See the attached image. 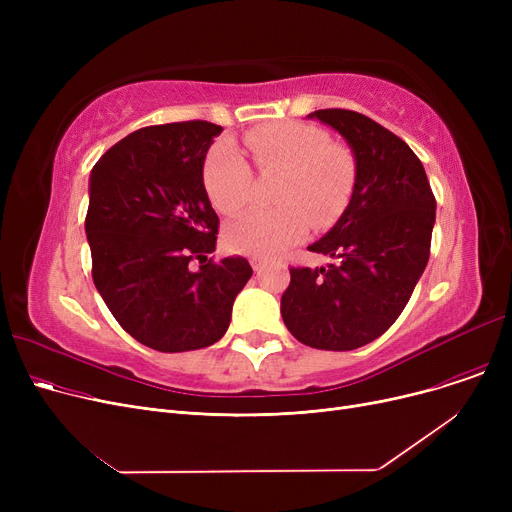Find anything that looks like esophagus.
Here are the masks:
<instances>
[{"label": "esophagus", "instance_id": "obj_1", "mask_svg": "<svg viewBox=\"0 0 512 512\" xmlns=\"http://www.w3.org/2000/svg\"><path fill=\"white\" fill-rule=\"evenodd\" d=\"M251 265H253V270H255V272H261V270H263V265H265V261H263V259H259V257H253V259H251Z\"/></svg>", "mask_w": 512, "mask_h": 512}]
</instances>
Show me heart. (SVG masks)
<instances>
[{
  "instance_id": "1",
  "label": "heart",
  "mask_w": 512,
  "mask_h": 512,
  "mask_svg": "<svg viewBox=\"0 0 512 512\" xmlns=\"http://www.w3.org/2000/svg\"><path fill=\"white\" fill-rule=\"evenodd\" d=\"M245 143L261 174L280 172L276 209H257L228 224V249L276 257L307 234L309 226H332L353 193L351 155L328 143L324 130L305 122H274L251 128ZM253 170L232 143L211 149L203 166V184L211 205L224 215L245 209L253 193Z\"/></svg>"
}]
</instances>
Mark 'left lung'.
<instances>
[{
  "label": "left lung",
  "mask_w": 512,
  "mask_h": 512,
  "mask_svg": "<svg viewBox=\"0 0 512 512\" xmlns=\"http://www.w3.org/2000/svg\"><path fill=\"white\" fill-rule=\"evenodd\" d=\"M357 161L353 197L336 226L309 247L336 257L328 267H290L282 319L319 351H355L380 338L407 307L421 278L436 197L423 164L394 132L353 110H317Z\"/></svg>",
  "instance_id": "left-lung-1"
}]
</instances>
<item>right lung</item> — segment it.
Returning a JSON list of instances; mask_svg holds the SVG:
<instances>
[{"mask_svg": "<svg viewBox=\"0 0 512 512\" xmlns=\"http://www.w3.org/2000/svg\"><path fill=\"white\" fill-rule=\"evenodd\" d=\"M220 132L205 120L147 126L107 149L91 172L93 282L118 324L159 353L218 342L253 276L245 257L207 259L220 218L203 164ZM195 258L199 271L190 267Z\"/></svg>", "mask_w": 512, "mask_h": 512, "instance_id": "obj_1", "label": "right lung"}]
</instances>
